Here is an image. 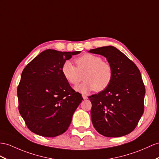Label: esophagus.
<instances>
[{
	"mask_svg": "<svg viewBox=\"0 0 159 159\" xmlns=\"http://www.w3.org/2000/svg\"><path fill=\"white\" fill-rule=\"evenodd\" d=\"M82 97H83V99H88V97L87 95H83Z\"/></svg>",
	"mask_w": 159,
	"mask_h": 159,
	"instance_id": "1",
	"label": "esophagus"
}]
</instances>
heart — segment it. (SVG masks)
Wrapping results in <instances>:
<instances>
[{
	"label": "heart",
	"instance_id": "heart-1",
	"mask_svg": "<svg viewBox=\"0 0 159 159\" xmlns=\"http://www.w3.org/2000/svg\"><path fill=\"white\" fill-rule=\"evenodd\" d=\"M75 62L76 67L70 61L66 60L62 66V73L68 82L74 85L82 80L84 74V81L75 87L76 91L83 94L94 90L100 92L110 84L113 78L112 67L102 61L100 56L86 54L76 58Z\"/></svg>",
	"mask_w": 159,
	"mask_h": 159
}]
</instances>
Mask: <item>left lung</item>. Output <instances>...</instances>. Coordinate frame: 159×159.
Segmentation results:
<instances>
[{
	"instance_id": "obj_1",
	"label": "left lung",
	"mask_w": 159,
	"mask_h": 159,
	"mask_svg": "<svg viewBox=\"0 0 159 159\" xmlns=\"http://www.w3.org/2000/svg\"><path fill=\"white\" fill-rule=\"evenodd\" d=\"M106 58L113 70L112 80L105 90L89 97L95 129L106 137H120L135 129L144 113L145 87L140 72L124 53L112 46L92 49Z\"/></svg>"
}]
</instances>
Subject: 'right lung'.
I'll return each instance as SVG.
<instances>
[{
  "label": "right lung",
  "instance_id": "obj_1",
  "mask_svg": "<svg viewBox=\"0 0 159 159\" xmlns=\"http://www.w3.org/2000/svg\"><path fill=\"white\" fill-rule=\"evenodd\" d=\"M80 53L49 49L23 69L17 88L19 111L32 132L56 137L68 129L83 97L64 78L62 66Z\"/></svg>",
  "mask_w": 159,
  "mask_h": 159
}]
</instances>
